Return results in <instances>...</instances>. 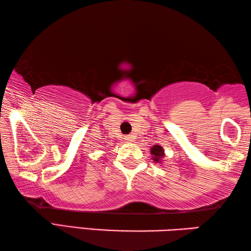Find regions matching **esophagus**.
Wrapping results in <instances>:
<instances>
[{
    "label": "esophagus",
    "mask_w": 251,
    "mask_h": 251,
    "mask_svg": "<svg viewBox=\"0 0 251 251\" xmlns=\"http://www.w3.org/2000/svg\"><path fill=\"white\" fill-rule=\"evenodd\" d=\"M125 140H126V141L132 142L133 141V137H132V135H126V137H125Z\"/></svg>",
    "instance_id": "esophagus-1"
}]
</instances>
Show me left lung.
<instances>
[{
  "instance_id": "8db88e82",
  "label": "left lung",
  "mask_w": 251,
  "mask_h": 251,
  "mask_svg": "<svg viewBox=\"0 0 251 251\" xmlns=\"http://www.w3.org/2000/svg\"><path fill=\"white\" fill-rule=\"evenodd\" d=\"M151 154L153 155V161H155L156 163L157 162H161V159L162 157L164 156V150L163 148L157 146V144H155V146H153V148L151 149Z\"/></svg>"
}]
</instances>
